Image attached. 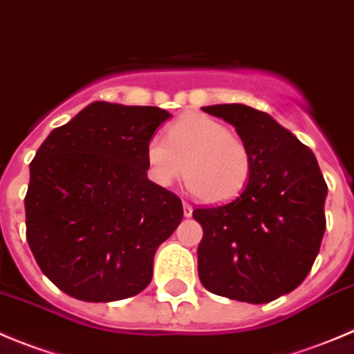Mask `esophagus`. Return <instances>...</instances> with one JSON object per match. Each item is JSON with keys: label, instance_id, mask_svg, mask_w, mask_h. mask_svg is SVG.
Returning a JSON list of instances; mask_svg holds the SVG:
<instances>
[{"label": "esophagus", "instance_id": "esophagus-1", "mask_svg": "<svg viewBox=\"0 0 354 354\" xmlns=\"http://www.w3.org/2000/svg\"><path fill=\"white\" fill-rule=\"evenodd\" d=\"M183 215L185 216L192 215V206H190L189 203H183Z\"/></svg>", "mask_w": 354, "mask_h": 354}]
</instances>
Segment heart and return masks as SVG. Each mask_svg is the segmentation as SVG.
<instances>
[{"instance_id": "1", "label": "heart", "mask_w": 354, "mask_h": 354, "mask_svg": "<svg viewBox=\"0 0 354 354\" xmlns=\"http://www.w3.org/2000/svg\"><path fill=\"white\" fill-rule=\"evenodd\" d=\"M149 178L169 187L185 174L187 185L205 203H225L245 189L252 155L247 142L224 123L201 113L181 116L167 129V139L149 138L146 145Z\"/></svg>"}]
</instances>
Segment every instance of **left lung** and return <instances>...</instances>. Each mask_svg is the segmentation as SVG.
Instances as JSON below:
<instances>
[{
    "mask_svg": "<svg viewBox=\"0 0 354 354\" xmlns=\"http://www.w3.org/2000/svg\"><path fill=\"white\" fill-rule=\"evenodd\" d=\"M203 111L236 129L252 155L240 196L196 208L203 225L197 272L209 292L247 304H268L305 280L326 229V181L310 148L270 114L241 104Z\"/></svg>",
    "mask_w": 354,
    "mask_h": 354,
    "instance_id": "8db88e82",
    "label": "left lung"
}]
</instances>
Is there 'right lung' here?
<instances>
[{
    "label": "right lung",
    "instance_id": "1",
    "mask_svg": "<svg viewBox=\"0 0 354 354\" xmlns=\"http://www.w3.org/2000/svg\"><path fill=\"white\" fill-rule=\"evenodd\" d=\"M167 118L160 107L93 102L31 160L28 243L68 296L116 301L151 282L155 250L183 218L180 197L146 173V145Z\"/></svg>",
    "mask_w": 354,
    "mask_h": 354
}]
</instances>
